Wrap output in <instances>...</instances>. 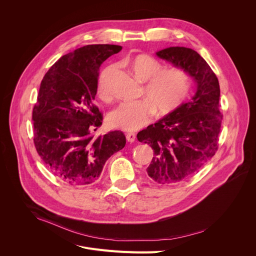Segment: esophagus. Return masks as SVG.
<instances>
[{"mask_svg": "<svg viewBox=\"0 0 256 256\" xmlns=\"http://www.w3.org/2000/svg\"><path fill=\"white\" fill-rule=\"evenodd\" d=\"M126 136L128 142H130V143H132L136 140V134L134 132H128Z\"/></svg>", "mask_w": 256, "mask_h": 256, "instance_id": "obj_1", "label": "esophagus"}]
</instances>
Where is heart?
Wrapping results in <instances>:
<instances>
[{"label": "heart", "instance_id": "b5f03b06", "mask_svg": "<svg viewBox=\"0 0 256 256\" xmlns=\"http://www.w3.org/2000/svg\"><path fill=\"white\" fill-rule=\"evenodd\" d=\"M130 63L136 76L147 82L144 92L148 100L122 103L110 112L108 122L113 128L132 132L151 122L155 108L160 114L174 110L187 95L189 76L180 68L162 69L160 61L146 54L134 56ZM114 69V65L107 67L99 78V94L105 100L111 97L109 78Z\"/></svg>", "mask_w": 256, "mask_h": 256}]
</instances>
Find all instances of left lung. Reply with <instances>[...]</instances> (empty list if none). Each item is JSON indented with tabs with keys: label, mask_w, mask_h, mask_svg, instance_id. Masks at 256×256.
Masks as SVG:
<instances>
[{
	"label": "left lung",
	"mask_w": 256,
	"mask_h": 256,
	"mask_svg": "<svg viewBox=\"0 0 256 256\" xmlns=\"http://www.w3.org/2000/svg\"><path fill=\"white\" fill-rule=\"evenodd\" d=\"M156 55L182 69L196 84L190 100L136 134L138 142L154 150L148 176L157 184H168L198 172L218 151L220 90L212 69L196 51L170 47Z\"/></svg>",
	"instance_id": "obj_1"
}]
</instances>
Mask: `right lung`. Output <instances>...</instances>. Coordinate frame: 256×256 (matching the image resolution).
Here are the masks:
<instances>
[{
    "instance_id": "obj_1",
    "label": "right lung",
    "mask_w": 256,
    "mask_h": 256,
    "mask_svg": "<svg viewBox=\"0 0 256 256\" xmlns=\"http://www.w3.org/2000/svg\"><path fill=\"white\" fill-rule=\"evenodd\" d=\"M122 46L88 44L62 56L44 74L32 111L34 142L47 168L67 184L98 182L108 158L126 143L122 130L92 134L103 116L94 105L99 68Z\"/></svg>"
}]
</instances>
